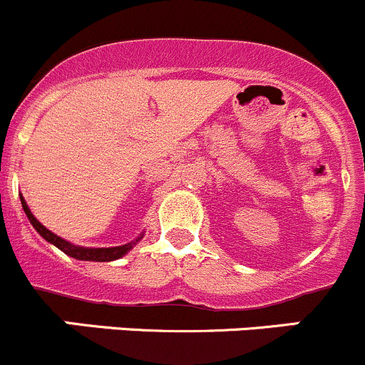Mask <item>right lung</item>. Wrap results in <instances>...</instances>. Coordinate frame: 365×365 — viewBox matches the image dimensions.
Returning a JSON list of instances; mask_svg holds the SVG:
<instances>
[{
  "label": "right lung",
  "instance_id": "add662e5",
  "mask_svg": "<svg viewBox=\"0 0 365 365\" xmlns=\"http://www.w3.org/2000/svg\"><path fill=\"white\" fill-rule=\"evenodd\" d=\"M21 204H23V209L24 212H26L28 220H30L31 225L35 227V230H37L38 234H41L42 237H44L48 243L55 245L56 248H60L63 254H67L68 257H74L78 259V261H96V262H108V261H115V259H120L124 257L125 254H128L129 250H131L133 247H135L136 243H138L140 240L143 237V234L140 237H136L135 241H131V243L128 245H120V247H111V248H83V247H76V245L68 243V241L61 240L60 236H56V234H53L51 230L46 229L44 225H42L41 222H38L37 218H35L34 215H31L30 207H28V204L24 202V198L21 197Z\"/></svg>",
  "mask_w": 365,
  "mask_h": 365
}]
</instances>
